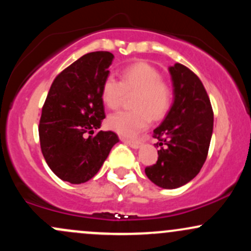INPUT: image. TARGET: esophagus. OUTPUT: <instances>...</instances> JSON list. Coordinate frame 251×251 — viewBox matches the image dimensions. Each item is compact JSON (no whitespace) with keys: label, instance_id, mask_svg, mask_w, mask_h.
<instances>
[{"label":"esophagus","instance_id":"34e87169","mask_svg":"<svg viewBox=\"0 0 251 251\" xmlns=\"http://www.w3.org/2000/svg\"><path fill=\"white\" fill-rule=\"evenodd\" d=\"M124 143H126L127 145H130L132 149H139L140 148V142L138 140H130V139H123Z\"/></svg>","mask_w":251,"mask_h":251}]
</instances>
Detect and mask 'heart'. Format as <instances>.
Instances as JSON below:
<instances>
[{
    "instance_id": "obj_1",
    "label": "heart",
    "mask_w": 251,
    "mask_h": 251,
    "mask_svg": "<svg viewBox=\"0 0 251 251\" xmlns=\"http://www.w3.org/2000/svg\"><path fill=\"white\" fill-rule=\"evenodd\" d=\"M133 95L132 111L109 115L107 125L124 137H134L150 125L151 119H161L172 104V90L152 65L137 62L124 68L120 82L107 77L101 87V99L108 108L115 109L123 103L125 95Z\"/></svg>"
}]
</instances>
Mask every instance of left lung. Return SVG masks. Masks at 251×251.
<instances>
[{"label": "left lung", "instance_id": "1", "mask_svg": "<svg viewBox=\"0 0 251 251\" xmlns=\"http://www.w3.org/2000/svg\"><path fill=\"white\" fill-rule=\"evenodd\" d=\"M174 87V102L161 125L153 130L159 140L156 164L145 168L151 182L174 189L193 180L207 157L213 111L199 77L184 65L169 67Z\"/></svg>", "mask_w": 251, "mask_h": 251}]
</instances>
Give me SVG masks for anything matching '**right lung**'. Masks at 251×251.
I'll return each mask as SVG.
<instances>
[{
    "mask_svg": "<svg viewBox=\"0 0 251 251\" xmlns=\"http://www.w3.org/2000/svg\"><path fill=\"white\" fill-rule=\"evenodd\" d=\"M114 56L96 51L84 54L54 78L41 111L40 148L60 180L73 184L94 177L119 142L117 133L98 131L106 118L101 87Z\"/></svg>",
    "mask_w": 251,
    "mask_h": 251,
    "instance_id": "obj_1",
    "label": "right lung"
}]
</instances>
